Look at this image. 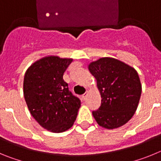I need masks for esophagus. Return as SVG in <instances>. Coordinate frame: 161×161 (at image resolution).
<instances>
[{"mask_svg":"<svg viewBox=\"0 0 161 161\" xmlns=\"http://www.w3.org/2000/svg\"><path fill=\"white\" fill-rule=\"evenodd\" d=\"M88 93H89V91L87 90V91H86V92H85V94H83L82 97H83L84 100H86V97H87V96H88Z\"/></svg>","mask_w":161,"mask_h":161,"instance_id":"34e87169","label":"esophagus"}]
</instances>
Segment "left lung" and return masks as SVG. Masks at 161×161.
<instances>
[{"mask_svg":"<svg viewBox=\"0 0 161 161\" xmlns=\"http://www.w3.org/2000/svg\"><path fill=\"white\" fill-rule=\"evenodd\" d=\"M89 70L96 78L102 97L93 115L99 126L114 129L126 124L136 113L142 85L134 68L119 59L103 57L91 62Z\"/></svg>","mask_w":161,"mask_h":161,"instance_id":"8db88e82","label":"left lung"}]
</instances>
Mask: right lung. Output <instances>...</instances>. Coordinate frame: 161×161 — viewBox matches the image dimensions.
Masks as SVG:
<instances>
[{
  "instance_id": "add662e5",
  "label": "right lung",
  "mask_w": 161,
  "mask_h": 161,
  "mask_svg": "<svg viewBox=\"0 0 161 161\" xmlns=\"http://www.w3.org/2000/svg\"><path fill=\"white\" fill-rule=\"evenodd\" d=\"M70 58L48 55L28 68L23 94L30 112L44 129L59 133L71 128L80 107V100L68 89L64 73Z\"/></svg>"
}]
</instances>
